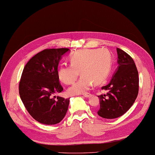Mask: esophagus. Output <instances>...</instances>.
<instances>
[{"mask_svg": "<svg viewBox=\"0 0 155 155\" xmlns=\"http://www.w3.org/2000/svg\"><path fill=\"white\" fill-rule=\"evenodd\" d=\"M83 96H84L85 97H89L91 96V94L90 93H86L83 94Z\"/></svg>", "mask_w": 155, "mask_h": 155, "instance_id": "obj_1", "label": "esophagus"}]
</instances>
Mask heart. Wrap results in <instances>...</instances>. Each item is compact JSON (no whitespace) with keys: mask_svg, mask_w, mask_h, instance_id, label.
<instances>
[{"mask_svg":"<svg viewBox=\"0 0 155 155\" xmlns=\"http://www.w3.org/2000/svg\"><path fill=\"white\" fill-rule=\"evenodd\" d=\"M71 64H63L58 69L59 80L65 84H73L79 76V81L69 88L71 95L87 92L92 82L98 84L105 81L112 65V57L106 49H85L75 51L69 58Z\"/></svg>","mask_w":155,"mask_h":155,"instance_id":"1","label":"heart"}]
</instances>
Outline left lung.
I'll return each mask as SVG.
<instances>
[{
  "mask_svg": "<svg viewBox=\"0 0 155 155\" xmlns=\"http://www.w3.org/2000/svg\"><path fill=\"white\" fill-rule=\"evenodd\" d=\"M118 66L111 81L101 90L107 94L98 96L99 116L113 119L123 115L132 106L139 91L138 71L134 59L120 48H117Z\"/></svg>",
  "mask_w": 155,
  "mask_h": 155,
  "instance_id": "1",
  "label": "left lung"
}]
</instances>
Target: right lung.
<instances>
[{
	"instance_id": "obj_1",
	"label": "right lung",
	"mask_w": 155,
	"mask_h": 155,
	"mask_svg": "<svg viewBox=\"0 0 155 155\" xmlns=\"http://www.w3.org/2000/svg\"><path fill=\"white\" fill-rule=\"evenodd\" d=\"M69 51L68 48L44 50L34 55L23 70L19 96L30 115L42 124H58L68 110L69 98L57 96L55 100L52 97L63 90L59 82L58 67Z\"/></svg>"
}]
</instances>
